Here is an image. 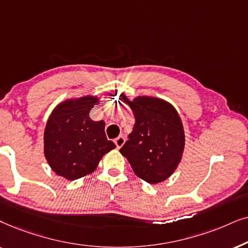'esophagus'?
<instances>
[{
    "instance_id": "34e87169",
    "label": "esophagus",
    "mask_w": 248,
    "mask_h": 248,
    "mask_svg": "<svg viewBox=\"0 0 248 248\" xmlns=\"http://www.w3.org/2000/svg\"><path fill=\"white\" fill-rule=\"evenodd\" d=\"M124 141H126V138H124V136H119L118 138H115V140H114L115 146H117L118 148H121L122 145L124 144Z\"/></svg>"
}]
</instances>
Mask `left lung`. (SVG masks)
<instances>
[{
    "label": "left lung",
    "mask_w": 248,
    "mask_h": 248,
    "mask_svg": "<svg viewBox=\"0 0 248 248\" xmlns=\"http://www.w3.org/2000/svg\"><path fill=\"white\" fill-rule=\"evenodd\" d=\"M120 98L135 117L133 131L120 153L137 177L155 185L167 180L179 166L185 148V131L180 115L169 102L158 97Z\"/></svg>",
    "instance_id": "obj_1"
}]
</instances>
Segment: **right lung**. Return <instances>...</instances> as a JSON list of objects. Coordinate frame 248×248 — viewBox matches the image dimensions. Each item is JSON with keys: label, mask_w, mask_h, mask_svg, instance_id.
<instances>
[{"label": "right lung", "mask_w": 248, "mask_h": 248, "mask_svg": "<svg viewBox=\"0 0 248 248\" xmlns=\"http://www.w3.org/2000/svg\"><path fill=\"white\" fill-rule=\"evenodd\" d=\"M97 104L100 98L95 95L67 98L49 114L44 130V155L58 176L68 180L87 176L115 148L105 135V122L90 117Z\"/></svg>", "instance_id": "add662e5"}]
</instances>
